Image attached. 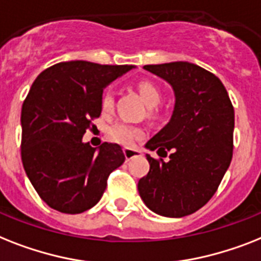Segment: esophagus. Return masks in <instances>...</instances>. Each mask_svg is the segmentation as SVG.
Returning a JSON list of instances; mask_svg holds the SVG:
<instances>
[{"instance_id":"34e87169","label":"esophagus","mask_w":261,"mask_h":261,"mask_svg":"<svg viewBox=\"0 0 261 261\" xmlns=\"http://www.w3.org/2000/svg\"><path fill=\"white\" fill-rule=\"evenodd\" d=\"M123 152H124V156H126V161H130L133 160V158H135V156L141 155V152L138 151V150L128 149V147L123 149Z\"/></svg>"}]
</instances>
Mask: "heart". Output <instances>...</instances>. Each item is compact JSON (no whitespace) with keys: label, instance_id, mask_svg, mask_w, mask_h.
I'll use <instances>...</instances> for the list:
<instances>
[{"label":"heart","instance_id":"heart-1","mask_svg":"<svg viewBox=\"0 0 261 261\" xmlns=\"http://www.w3.org/2000/svg\"><path fill=\"white\" fill-rule=\"evenodd\" d=\"M137 90L142 99L145 100V103L150 107H154L160 103L161 97H162V92H161L160 87L156 86L155 83L150 82V80H141L137 84ZM114 95L110 90L105 91L101 95L100 105L103 111L109 112L114 109ZM154 114V112H151ZM110 139H112L116 143H120L123 146H130L135 142V139H139L145 135V130L142 127L131 126V124L123 123V122H118L109 127L107 130Z\"/></svg>","mask_w":261,"mask_h":261}]
</instances>
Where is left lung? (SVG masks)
<instances>
[{"instance_id":"8db88e82","label":"left lung","mask_w":261,"mask_h":261,"mask_svg":"<svg viewBox=\"0 0 261 261\" xmlns=\"http://www.w3.org/2000/svg\"><path fill=\"white\" fill-rule=\"evenodd\" d=\"M173 86L170 122L146 143L150 170L138 182L149 209L166 217L192 215L211 200L233 155L234 110L221 80L188 61L145 65Z\"/></svg>"}]
</instances>
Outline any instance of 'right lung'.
I'll return each mask as SVG.
<instances>
[{
	"instance_id": "add662e5",
	"label": "right lung",
	"mask_w": 261,
	"mask_h": 261,
	"mask_svg": "<svg viewBox=\"0 0 261 261\" xmlns=\"http://www.w3.org/2000/svg\"><path fill=\"white\" fill-rule=\"evenodd\" d=\"M131 65L63 61L42 71L21 110V160L32 185L48 206L76 215L97 204L112 171L124 162L122 147L83 143L100 116L107 84Z\"/></svg>"
}]
</instances>
